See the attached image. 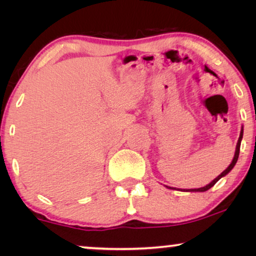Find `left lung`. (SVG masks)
I'll return each mask as SVG.
<instances>
[{
  "label": "left lung",
  "instance_id": "obj_1",
  "mask_svg": "<svg viewBox=\"0 0 256 256\" xmlns=\"http://www.w3.org/2000/svg\"><path fill=\"white\" fill-rule=\"evenodd\" d=\"M242 135H244V127H241V132H240V136H239V140H238V143H236V154H234V157H233V160H232V162H230V164L228 166H227V169L226 170H224L222 174H219L218 177L216 178H214V180H213L211 183L210 184H208L206 185V186H202V188H188V190H183V191H190V192H205V191H208V188H211L213 185H214L216 182H218L220 178L222 177H224V176H226L227 174L230 172V170L233 169L234 168V166H236V160H238V158H239V152H240V144H241V140H242ZM168 188V186H166Z\"/></svg>",
  "mask_w": 256,
  "mask_h": 256
}]
</instances>
